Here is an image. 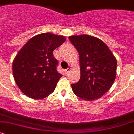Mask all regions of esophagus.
I'll return each instance as SVG.
<instances>
[{
	"label": "esophagus",
	"mask_w": 134,
	"mask_h": 134,
	"mask_svg": "<svg viewBox=\"0 0 134 134\" xmlns=\"http://www.w3.org/2000/svg\"><path fill=\"white\" fill-rule=\"evenodd\" d=\"M71 68H72V67H71V66H69V67L68 68L66 69H65V72H66V73H67H67H69V72L70 71L71 69Z\"/></svg>",
	"instance_id": "1"
}]
</instances>
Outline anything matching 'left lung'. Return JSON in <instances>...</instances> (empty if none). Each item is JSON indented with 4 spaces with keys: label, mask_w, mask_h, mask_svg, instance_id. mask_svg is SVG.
I'll use <instances>...</instances> for the list:
<instances>
[{
    "label": "left lung",
    "mask_w": 134,
    "mask_h": 134,
    "mask_svg": "<svg viewBox=\"0 0 134 134\" xmlns=\"http://www.w3.org/2000/svg\"><path fill=\"white\" fill-rule=\"evenodd\" d=\"M80 54L81 76L71 84L77 96L88 101L94 100L107 92L117 74V59L104 42L89 35L69 37Z\"/></svg>",
    "instance_id": "left-lung-1"
}]
</instances>
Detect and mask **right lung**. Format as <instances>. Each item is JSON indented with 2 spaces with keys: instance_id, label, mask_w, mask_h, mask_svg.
I'll list each match as a JSON object with an SVG mask.
<instances>
[{
  "instance_id": "right-lung-1",
  "label": "right lung",
  "mask_w": 134,
  "mask_h": 134,
  "mask_svg": "<svg viewBox=\"0 0 134 134\" xmlns=\"http://www.w3.org/2000/svg\"><path fill=\"white\" fill-rule=\"evenodd\" d=\"M63 36L43 33L30 39L13 62V77L25 96L39 100L54 92L62 75L57 70L53 51L65 42Z\"/></svg>"
}]
</instances>
